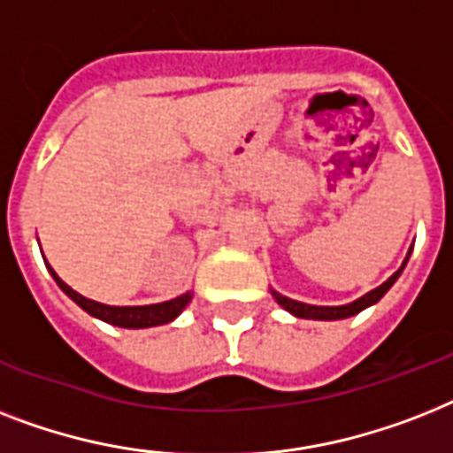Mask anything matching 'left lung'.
<instances>
[{
    "label": "left lung",
    "mask_w": 453,
    "mask_h": 453,
    "mask_svg": "<svg viewBox=\"0 0 453 453\" xmlns=\"http://www.w3.org/2000/svg\"><path fill=\"white\" fill-rule=\"evenodd\" d=\"M410 258V256H407ZM407 263V260H405ZM405 263H403V267H405ZM403 267H400L395 274H391V277L386 279L384 284L377 286L374 290H370L367 296L358 297L356 303H349V304H342V307H316V304H304V303H297V300H290V297L281 296V293H277V290H272V296H274V300H277L281 307H284L286 311H290V314H296L297 319H316V321H334V319H347V316H354L358 314V311H363L365 307H370V304H374L377 300H381L384 297V293L388 288H391L393 284H395V279L400 277V272H403Z\"/></svg>",
    "instance_id": "8db88e82"
}]
</instances>
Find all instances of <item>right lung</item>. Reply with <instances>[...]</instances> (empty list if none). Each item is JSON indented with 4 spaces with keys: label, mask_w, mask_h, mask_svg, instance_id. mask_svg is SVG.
Returning <instances> with one entry per match:
<instances>
[{
    "label": "right lung",
    "mask_w": 453,
    "mask_h": 453,
    "mask_svg": "<svg viewBox=\"0 0 453 453\" xmlns=\"http://www.w3.org/2000/svg\"><path fill=\"white\" fill-rule=\"evenodd\" d=\"M48 270H50V267H48ZM50 274H53V279L58 281V286L72 297L73 303L79 304L81 310L88 311V314L95 316V319H102V321L111 323V326H120V328H150V326H163V323H169L172 319H176V316L181 314V311L186 310V304L193 300V293H183V296L160 304H146V307H111V304L95 303V300H88V297L79 296V293L73 288H69L53 270H50Z\"/></svg>",
    "instance_id": "1"
}]
</instances>
